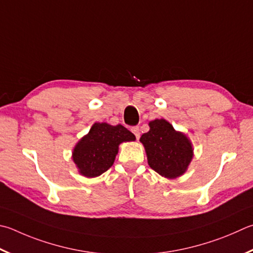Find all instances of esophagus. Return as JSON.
I'll return each mask as SVG.
<instances>
[{"label":"esophagus","instance_id":"1","mask_svg":"<svg viewBox=\"0 0 253 253\" xmlns=\"http://www.w3.org/2000/svg\"><path fill=\"white\" fill-rule=\"evenodd\" d=\"M131 131H132V134H134L135 136H136V138L137 139H139V137H140V131H139V127H132L131 128Z\"/></svg>","mask_w":253,"mask_h":253}]
</instances>
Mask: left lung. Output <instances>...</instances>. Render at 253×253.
<instances>
[{"instance_id":"1","label":"left lung","mask_w":253,"mask_h":253,"mask_svg":"<svg viewBox=\"0 0 253 253\" xmlns=\"http://www.w3.org/2000/svg\"><path fill=\"white\" fill-rule=\"evenodd\" d=\"M148 125L149 131L142 134L139 141L145 147L149 167L167 179L182 176L194 157L190 139L164 118Z\"/></svg>"}]
</instances>
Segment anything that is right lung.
<instances>
[{
    "label": "right lung",
    "mask_w": 253,
    "mask_h": 253,
    "mask_svg": "<svg viewBox=\"0 0 253 253\" xmlns=\"http://www.w3.org/2000/svg\"><path fill=\"white\" fill-rule=\"evenodd\" d=\"M134 140L135 135L121 124L113 126L107 123H94L73 148V162L82 176L98 177L113 166L119 145Z\"/></svg>",
    "instance_id": "right-lung-1"
}]
</instances>
